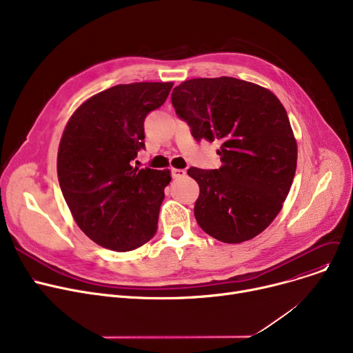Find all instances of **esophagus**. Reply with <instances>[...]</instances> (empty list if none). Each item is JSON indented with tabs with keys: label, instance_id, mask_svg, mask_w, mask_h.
<instances>
[{
	"label": "esophagus",
	"instance_id": "34e87169",
	"mask_svg": "<svg viewBox=\"0 0 353 353\" xmlns=\"http://www.w3.org/2000/svg\"><path fill=\"white\" fill-rule=\"evenodd\" d=\"M172 176H173V179H181V177L186 176V170H183V169H172Z\"/></svg>",
	"mask_w": 353,
	"mask_h": 353
}]
</instances>
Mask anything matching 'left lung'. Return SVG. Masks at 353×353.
<instances>
[{"label":"left lung","mask_w":353,"mask_h":353,"mask_svg":"<svg viewBox=\"0 0 353 353\" xmlns=\"http://www.w3.org/2000/svg\"><path fill=\"white\" fill-rule=\"evenodd\" d=\"M172 104L194 140L221 141V165L190 167L200 188L199 226L225 243L262 233L281 212L298 160L286 110L269 90L233 77L193 79L174 87Z\"/></svg>","instance_id":"1"}]
</instances>
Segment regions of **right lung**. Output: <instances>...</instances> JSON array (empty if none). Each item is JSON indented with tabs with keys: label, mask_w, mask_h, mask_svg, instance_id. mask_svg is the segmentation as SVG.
I'll use <instances>...</instances> for the list:
<instances>
[{
	"label": "right lung",
	"mask_w": 353,
	"mask_h": 353,
	"mask_svg": "<svg viewBox=\"0 0 353 353\" xmlns=\"http://www.w3.org/2000/svg\"><path fill=\"white\" fill-rule=\"evenodd\" d=\"M173 83L107 88L83 103L64 130L57 157L60 188L79 228L116 252L143 246L157 230L169 170L139 169L144 120Z\"/></svg>",
	"instance_id": "right-lung-1"
}]
</instances>
